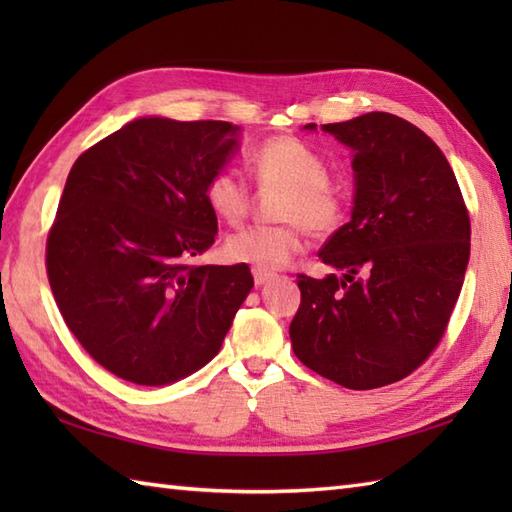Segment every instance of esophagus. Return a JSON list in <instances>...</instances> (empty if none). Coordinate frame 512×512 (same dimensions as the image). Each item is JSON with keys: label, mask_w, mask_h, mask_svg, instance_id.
I'll use <instances>...</instances> for the list:
<instances>
[{"label": "esophagus", "mask_w": 512, "mask_h": 512, "mask_svg": "<svg viewBox=\"0 0 512 512\" xmlns=\"http://www.w3.org/2000/svg\"><path fill=\"white\" fill-rule=\"evenodd\" d=\"M253 279H255V284H257V286H262V284H266V281L275 279V273H268V270L253 268Z\"/></svg>", "instance_id": "obj_1"}]
</instances>
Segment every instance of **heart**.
Instances as JSON below:
<instances>
[{
    "mask_svg": "<svg viewBox=\"0 0 512 512\" xmlns=\"http://www.w3.org/2000/svg\"><path fill=\"white\" fill-rule=\"evenodd\" d=\"M248 169L259 187H281L277 226H250L224 242L228 262L259 270L284 268L301 250V228L312 237L332 233L343 215V198L328 178V165L295 136H273L250 149ZM204 198L222 222L237 226L250 209L248 184L235 171H217Z\"/></svg>",
    "mask_w": 512,
    "mask_h": 512,
    "instance_id": "b5f03b06",
    "label": "heart"
}]
</instances>
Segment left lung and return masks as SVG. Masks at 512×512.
I'll list each match as a JSON object with an SVG mask.
<instances>
[{
	"instance_id": "8db88e82",
	"label": "left lung",
	"mask_w": 512,
	"mask_h": 512,
	"mask_svg": "<svg viewBox=\"0 0 512 512\" xmlns=\"http://www.w3.org/2000/svg\"><path fill=\"white\" fill-rule=\"evenodd\" d=\"M321 129L352 149L354 206L319 250L334 273L297 275L292 350L347 389L385 387L442 341L469 264V211L449 160L405 118L369 112Z\"/></svg>"
}]
</instances>
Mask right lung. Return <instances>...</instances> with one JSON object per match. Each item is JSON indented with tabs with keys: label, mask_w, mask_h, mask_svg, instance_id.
Listing matches in <instances>:
<instances>
[{
	"label": "right lung",
	"mask_w": 512,
	"mask_h": 512,
	"mask_svg": "<svg viewBox=\"0 0 512 512\" xmlns=\"http://www.w3.org/2000/svg\"><path fill=\"white\" fill-rule=\"evenodd\" d=\"M237 132L226 121L136 118L70 169L48 281L76 341L118 378L158 387L198 372L253 288L246 264H191L215 242L204 189Z\"/></svg>",
	"instance_id": "add662e5"
}]
</instances>
